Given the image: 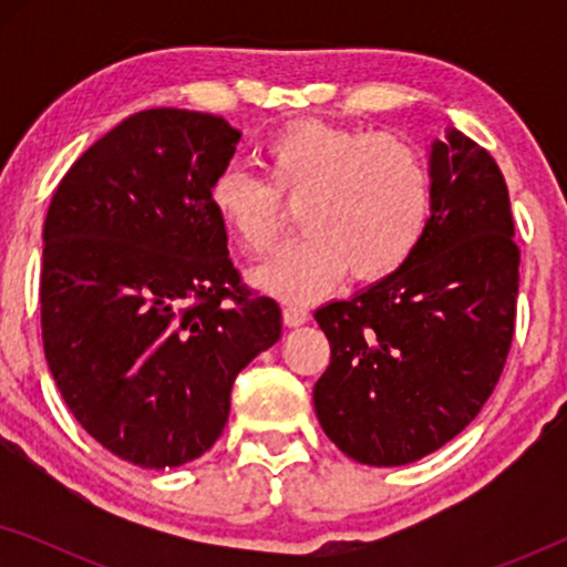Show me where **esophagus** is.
Here are the masks:
<instances>
[{"instance_id":"34e87169","label":"esophagus","mask_w":567,"mask_h":567,"mask_svg":"<svg viewBox=\"0 0 567 567\" xmlns=\"http://www.w3.org/2000/svg\"><path fill=\"white\" fill-rule=\"evenodd\" d=\"M309 320V309L305 305H286L284 307V322L289 324V328H299V324H305Z\"/></svg>"}]
</instances>
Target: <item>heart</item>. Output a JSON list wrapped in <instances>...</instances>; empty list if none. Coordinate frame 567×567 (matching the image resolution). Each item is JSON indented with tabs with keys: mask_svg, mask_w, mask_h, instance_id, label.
<instances>
[{
	"mask_svg": "<svg viewBox=\"0 0 567 567\" xmlns=\"http://www.w3.org/2000/svg\"><path fill=\"white\" fill-rule=\"evenodd\" d=\"M262 167L266 181L224 167L208 204L247 255H262L278 235V196L301 198L297 224L305 231L250 274L278 299L320 297L348 268L355 281L390 276L429 231L431 165L400 136L293 123L262 144Z\"/></svg>",
	"mask_w": 567,
	"mask_h": 567,
	"instance_id": "b5f03b06",
	"label": "heart"
}]
</instances>
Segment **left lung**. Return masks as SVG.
<instances>
[{
  "instance_id": "obj_1",
  "label": "left lung",
  "mask_w": 567,
  "mask_h": 567,
  "mask_svg": "<svg viewBox=\"0 0 567 567\" xmlns=\"http://www.w3.org/2000/svg\"><path fill=\"white\" fill-rule=\"evenodd\" d=\"M429 162L433 212L413 258L315 312L330 340L315 413L371 467L421 460L467 429L514 338L518 247L501 167L456 128Z\"/></svg>"
}]
</instances>
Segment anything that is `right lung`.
<instances>
[{
	"instance_id": "obj_1",
	"label": "right lung",
	"mask_w": 567,
	"mask_h": 567,
	"mask_svg": "<svg viewBox=\"0 0 567 567\" xmlns=\"http://www.w3.org/2000/svg\"><path fill=\"white\" fill-rule=\"evenodd\" d=\"M239 136L212 113H134L45 214V361L82 429L144 470L208 452L237 374L281 338V309L239 284L208 204Z\"/></svg>"
}]
</instances>
